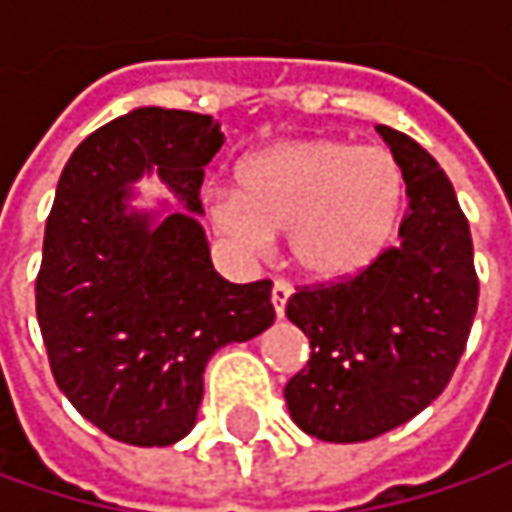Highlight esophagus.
<instances>
[{"label": "esophagus", "instance_id": "34e87169", "mask_svg": "<svg viewBox=\"0 0 512 512\" xmlns=\"http://www.w3.org/2000/svg\"><path fill=\"white\" fill-rule=\"evenodd\" d=\"M290 293H293V287L287 285L285 279L273 282V293H270V299H273V310H276V316H279V319L285 316V305H287V299H290Z\"/></svg>", "mask_w": 512, "mask_h": 512}]
</instances>
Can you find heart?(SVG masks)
Instances as JSON below:
<instances>
[{"instance_id": "obj_1", "label": "heart", "mask_w": 512, "mask_h": 512, "mask_svg": "<svg viewBox=\"0 0 512 512\" xmlns=\"http://www.w3.org/2000/svg\"><path fill=\"white\" fill-rule=\"evenodd\" d=\"M233 185L205 190L210 227L245 256H265L287 230L290 259L310 279L356 276L387 245L404 199L390 150L344 139H290L250 153Z\"/></svg>"}]
</instances>
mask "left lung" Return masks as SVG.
<instances>
[{"mask_svg":"<svg viewBox=\"0 0 512 512\" xmlns=\"http://www.w3.org/2000/svg\"><path fill=\"white\" fill-rule=\"evenodd\" d=\"M376 130L410 199L399 245L347 282L287 299L310 362L287 382L285 402L322 442H367L419 416L450 382L479 305L470 225L450 179L410 136Z\"/></svg>","mask_w":512,"mask_h":512,"instance_id":"left-lung-1","label":"left lung"}]
</instances>
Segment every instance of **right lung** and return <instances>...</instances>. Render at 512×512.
Instances as JSON below:
<instances>
[{
  "label": "right lung",
  "instance_id": "add662e5",
  "mask_svg": "<svg viewBox=\"0 0 512 512\" xmlns=\"http://www.w3.org/2000/svg\"><path fill=\"white\" fill-rule=\"evenodd\" d=\"M222 145L213 116L136 108L90 133L59 176L36 316L59 390L116 442L185 439L210 356L276 319L267 279L233 285L210 262L199 190ZM142 175L180 207L136 206Z\"/></svg>",
  "mask_w": 512,
  "mask_h": 512
}]
</instances>
